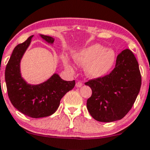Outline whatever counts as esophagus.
<instances>
[{"label": "esophagus", "mask_w": 150, "mask_h": 150, "mask_svg": "<svg viewBox=\"0 0 150 150\" xmlns=\"http://www.w3.org/2000/svg\"><path fill=\"white\" fill-rule=\"evenodd\" d=\"M75 86H76V87H78V88L81 87V86H83V83H82V82H81V81H78V82H77L76 85H75Z\"/></svg>", "instance_id": "obj_1"}]
</instances>
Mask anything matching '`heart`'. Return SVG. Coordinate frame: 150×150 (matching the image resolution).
I'll list each match as a JSON object with an SVG mask.
<instances>
[{
  "mask_svg": "<svg viewBox=\"0 0 150 150\" xmlns=\"http://www.w3.org/2000/svg\"><path fill=\"white\" fill-rule=\"evenodd\" d=\"M75 62L84 67L85 75L92 79H98L108 74L115 63V52L112 50L105 48L100 44H92L73 54ZM69 68L71 65L65 59Z\"/></svg>",
  "mask_w": 150,
  "mask_h": 150,
  "instance_id": "heart-1",
  "label": "heart"
}]
</instances>
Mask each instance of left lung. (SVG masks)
<instances>
[{
	"label": "left lung",
	"mask_w": 150,
	"mask_h": 150,
	"mask_svg": "<svg viewBox=\"0 0 150 150\" xmlns=\"http://www.w3.org/2000/svg\"><path fill=\"white\" fill-rule=\"evenodd\" d=\"M85 84L92 91L86 107L94 119L100 122L122 119L133 106L141 86L139 66L132 52L123 50L110 75Z\"/></svg>",
	"instance_id": "1"
}]
</instances>
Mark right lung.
Segmentation results:
<instances>
[{
	"label": "right lung",
	"mask_w": 150,
	"mask_h": 150,
	"mask_svg": "<svg viewBox=\"0 0 150 150\" xmlns=\"http://www.w3.org/2000/svg\"><path fill=\"white\" fill-rule=\"evenodd\" d=\"M44 41L53 44L54 38L39 35ZM33 35L15 47L5 70V81L11 103L18 111L34 118L47 117L55 112L64 95L72 89L75 81H67L54 73L47 81L30 84L21 72V61L30 45Z\"/></svg>",
	"instance_id": "add662e5"
}]
</instances>
